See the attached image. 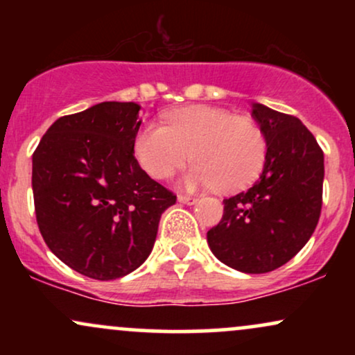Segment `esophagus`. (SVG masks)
Returning a JSON list of instances; mask_svg holds the SVG:
<instances>
[{
    "label": "esophagus",
    "mask_w": 355,
    "mask_h": 355,
    "mask_svg": "<svg viewBox=\"0 0 355 355\" xmlns=\"http://www.w3.org/2000/svg\"><path fill=\"white\" fill-rule=\"evenodd\" d=\"M178 202L185 203V205H193V203H197V198L189 197V195H178Z\"/></svg>",
    "instance_id": "esophagus-1"
}]
</instances>
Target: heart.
<instances>
[{
  "instance_id": "obj_1",
  "label": "heart",
  "mask_w": 355,
  "mask_h": 355,
  "mask_svg": "<svg viewBox=\"0 0 355 355\" xmlns=\"http://www.w3.org/2000/svg\"><path fill=\"white\" fill-rule=\"evenodd\" d=\"M182 175L185 189L235 191L257 178L266 162L267 141L252 118L227 110L191 105L165 115L164 125L146 123L138 130L133 153L150 177L162 180L189 157Z\"/></svg>"
}]
</instances>
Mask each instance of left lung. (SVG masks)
Here are the masks:
<instances>
[{
    "label": "left lung",
    "instance_id": "8db88e82",
    "mask_svg": "<svg viewBox=\"0 0 355 355\" xmlns=\"http://www.w3.org/2000/svg\"><path fill=\"white\" fill-rule=\"evenodd\" d=\"M267 141L262 175L223 200L218 225L207 232L220 262L245 274L282 267L315 230L322 209L324 152L297 116L254 103Z\"/></svg>",
    "mask_w": 355,
    "mask_h": 355
}]
</instances>
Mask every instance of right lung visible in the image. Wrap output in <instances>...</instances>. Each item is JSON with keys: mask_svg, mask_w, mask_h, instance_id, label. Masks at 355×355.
I'll list each match as a JSON object with an SVG mask.
<instances>
[{"mask_svg": "<svg viewBox=\"0 0 355 355\" xmlns=\"http://www.w3.org/2000/svg\"><path fill=\"white\" fill-rule=\"evenodd\" d=\"M140 105L103 101L61 116L33 153L35 214L63 263L115 280L145 262L162 214L177 195L138 165L133 141Z\"/></svg>", "mask_w": 355, "mask_h": 355, "instance_id": "add662e5", "label": "right lung"}]
</instances>
